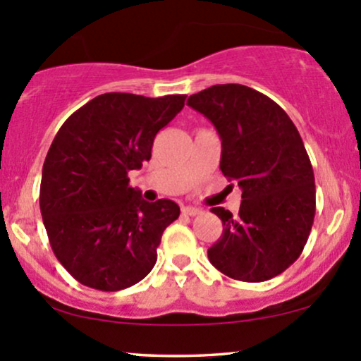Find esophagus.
I'll list each match as a JSON object with an SVG mask.
<instances>
[{"label": "esophagus", "mask_w": 361, "mask_h": 361, "mask_svg": "<svg viewBox=\"0 0 361 361\" xmlns=\"http://www.w3.org/2000/svg\"><path fill=\"white\" fill-rule=\"evenodd\" d=\"M181 212H183L185 216H199V214H202L200 209L192 207V205H185V207H181Z\"/></svg>", "instance_id": "obj_1"}]
</instances>
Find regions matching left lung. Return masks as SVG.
<instances>
[{
  "label": "left lung",
  "instance_id": "left-lung-1",
  "mask_svg": "<svg viewBox=\"0 0 361 361\" xmlns=\"http://www.w3.org/2000/svg\"><path fill=\"white\" fill-rule=\"evenodd\" d=\"M221 137V171L241 188L238 216L223 207V235L207 250L217 271L262 283L303 252L315 217V178L303 140L284 109L247 85H212L188 97Z\"/></svg>",
  "mask_w": 361,
  "mask_h": 361
}]
</instances>
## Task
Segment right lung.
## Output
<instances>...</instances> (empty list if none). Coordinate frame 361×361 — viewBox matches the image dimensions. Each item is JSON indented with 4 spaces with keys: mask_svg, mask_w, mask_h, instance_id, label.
<instances>
[{
    "mask_svg": "<svg viewBox=\"0 0 361 361\" xmlns=\"http://www.w3.org/2000/svg\"><path fill=\"white\" fill-rule=\"evenodd\" d=\"M185 99L101 94L58 130L39 202L54 255L84 286L120 291L152 271L162 233L180 207L168 199L145 202L128 173L150 159L157 132Z\"/></svg>",
    "mask_w": 361,
    "mask_h": 361,
    "instance_id": "add662e5",
    "label": "right lung"
}]
</instances>
